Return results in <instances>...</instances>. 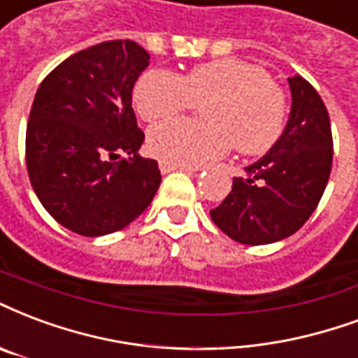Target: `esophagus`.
Instances as JSON below:
<instances>
[{
	"label": "esophagus",
	"mask_w": 358,
	"mask_h": 358,
	"mask_svg": "<svg viewBox=\"0 0 358 358\" xmlns=\"http://www.w3.org/2000/svg\"><path fill=\"white\" fill-rule=\"evenodd\" d=\"M159 169L163 174H169L172 171H186V172H193L195 169L192 166H186V165H174V163H166V161H159Z\"/></svg>",
	"instance_id": "esophagus-1"
}]
</instances>
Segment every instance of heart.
Returning a JSON list of instances; mask_svg holds the SVG:
<instances>
[{
  "label": "heart",
  "mask_w": 358,
  "mask_h": 358,
  "mask_svg": "<svg viewBox=\"0 0 358 358\" xmlns=\"http://www.w3.org/2000/svg\"><path fill=\"white\" fill-rule=\"evenodd\" d=\"M132 98L148 123L207 102L206 122L175 120L150 131L153 155L174 165H199L222 157L233 145L243 155H264L282 138L290 110L285 89L262 66L239 58L193 66L182 78L166 70L145 71Z\"/></svg>",
  "instance_id": "1"
}]
</instances>
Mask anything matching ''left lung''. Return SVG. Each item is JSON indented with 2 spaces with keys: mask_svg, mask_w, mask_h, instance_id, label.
Wrapping results in <instances>:
<instances>
[{
  "mask_svg": "<svg viewBox=\"0 0 358 358\" xmlns=\"http://www.w3.org/2000/svg\"><path fill=\"white\" fill-rule=\"evenodd\" d=\"M292 112L273 150L233 178L231 192L210 210L216 226L243 245L292 235L319 205L332 171V129L322 98L300 76L288 79Z\"/></svg>",
  "mask_w": 358,
  "mask_h": 358,
  "instance_id": "obj_1",
  "label": "left lung"
}]
</instances>
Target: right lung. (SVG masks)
<instances>
[{
	"label": "right lung",
	"mask_w": 358,
	"mask_h": 358,
	"mask_svg": "<svg viewBox=\"0 0 358 358\" xmlns=\"http://www.w3.org/2000/svg\"><path fill=\"white\" fill-rule=\"evenodd\" d=\"M150 55L131 39L92 45L41 81L26 127V169L45 210L66 229L119 231L152 203L157 161L140 157L144 132L132 87ZM133 157L119 158L120 152Z\"/></svg>",
	"instance_id": "right-lung-1"
}]
</instances>
